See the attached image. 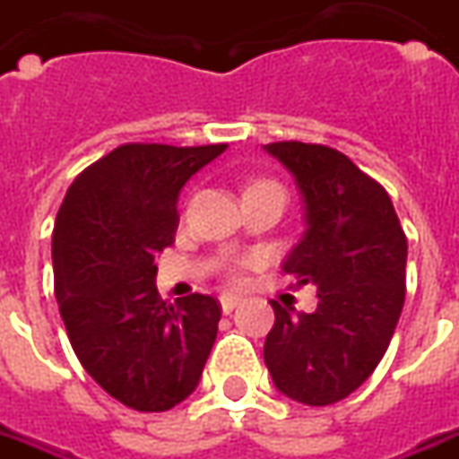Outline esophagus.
Masks as SVG:
<instances>
[{
  "mask_svg": "<svg viewBox=\"0 0 459 459\" xmlns=\"http://www.w3.org/2000/svg\"><path fill=\"white\" fill-rule=\"evenodd\" d=\"M219 299H221V309H223V315H230V312L240 305L238 295H229V292H226V295H221Z\"/></svg>",
  "mask_w": 459,
  "mask_h": 459,
  "instance_id": "esophagus-1",
  "label": "esophagus"
}]
</instances>
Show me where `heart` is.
<instances>
[{"label": "heart", "mask_w": 459, "mask_h": 459, "mask_svg": "<svg viewBox=\"0 0 459 459\" xmlns=\"http://www.w3.org/2000/svg\"><path fill=\"white\" fill-rule=\"evenodd\" d=\"M258 191H280V194H285V189L280 186L278 181L273 179H255L250 181L248 186H246V196L250 194H258ZM226 273H229V278H238V263H226Z\"/></svg>", "instance_id": "obj_1"}]
</instances>
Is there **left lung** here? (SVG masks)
I'll use <instances>...</instances> for the list:
<instances>
[{"instance_id": "left-lung-1", "label": "left lung", "mask_w": 459, "mask_h": 459, "mask_svg": "<svg viewBox=\"0 0 459 459\" xmlns=\"http://www.w3.org/2000/svg\"><path fill=\"white\" fill-rule=\"evenodd\" d=\"M265 150L295 174L307 204V230L282 270L319 299L312 315L270 302L265 366L292 401L337 403L391 344L405 299V233L384 186L339 150L292 140Z\"/></svg>"}]
</instances>
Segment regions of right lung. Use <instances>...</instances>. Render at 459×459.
Returning <instances> with one entry per match:
<instances>
[{
	"label": "right lung",
	"mask_w": 459,
	"mask_h": 459,
	"mask_svg": "<svg viewBox=\"0 0 459 459\" xmlns=\"http://www.w3.org/2000/svg\"><path fill=\"white\" fill-rule=\"evenodd\" d=\"M229 144L127 142L85 167L54 226V290L78 361L105 394L161 413L199 385L221 305L154 288V258L177 236L181 186Z\"/></svg>",
	"instance_id": "add662e5"
}]
</instances>
